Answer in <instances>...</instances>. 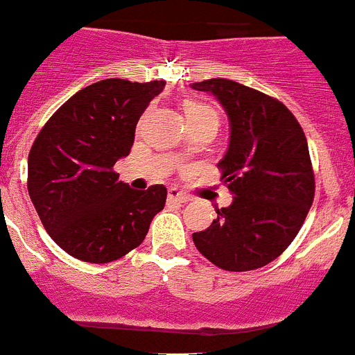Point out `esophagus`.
Segmentation results:
<instances>
[{"mask_svg":"<svg viewBox=\"0 0 355 355\" xmlns=\"http://www.w3.org/2000/svg\"><path fill=\"white\" fill-rule=\"evenodd\" d=\"M167 197H168V200H172V202H180V205H187L188 200H190V197H188L187 193L180 192L178 188H171L167 193Z\"/></svg>","mask_w":355,"mask_h":355,"instance_id":"obj_1","label":"esophagus"}]
</instances>
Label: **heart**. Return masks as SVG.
Segmentation results:
<instances>
[{"label": "heart", "mask_w": 355, "mask_h": 355, "mask_svg": "<svg viewBox=\"0 0 355 355\" xmlns=\"http://www.w3.org/2000/svg\"><path fill=\"white\" fill-rule=\"evenodd\" d=\"M184 117H187L188 122L205 121V119H213V121H216L215 110H213L211 106L205 105V103H199V101L184 103Z\"/></svg>", "instance_id": "b5f03b06"}]
</instances>
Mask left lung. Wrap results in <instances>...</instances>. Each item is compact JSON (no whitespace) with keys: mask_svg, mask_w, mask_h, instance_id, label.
<instances>
[{"mask_svg":"<svg viewBox=\"0 0 355 355\" xmlns=\"http://www.w3.org/2000/svg\"><path fill=\"white\" fill-rule=\"evenodd\" d=\"M220 103L229 121V146L218 162L233 196L216 209L193 243L213 265L229 272L261 268L284 252L315 197L309 149L290 110L266 94L224 78L190 85Z\"/></svg>","mask_w":355,"mask_h":355,"instance_id":"left-lung-1","label":"left lung"}]
</instances>
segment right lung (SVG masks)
<instances>
[{
    "label": "right lung",
    "instance_id": "right-lung-1",
    "mask_svg": "<svg viewBox=\"0 0 355 355\" xmlns=\"http://www.w3.org/2000/svg\"><path fill=\"white\" fill-rule=\"evenodd\" d=\"M165 81H97L76 92L40 130L28 156V193L55 243L76 259L110 263L139 247L167 199L119 181L144 110Z\"/></svg>",
    "mask_w": 355,
    "mask_h": 355
}]
</instances>
